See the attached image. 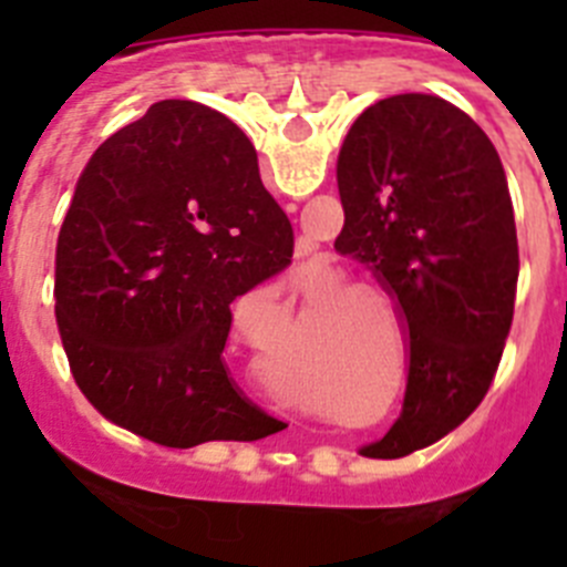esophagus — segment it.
<instances>
[{
	"label": "esophagus",
	"mask_w": 567,
	"mask_h": 567,
	"mask_svg": "<svg viewBox=\"0 0 567 567\" xmlns=\"http://www.w3.org/2000/svg\"><path fill=\"white\" fill-rule=\"evenodd\" d=\"M289 207H292V209H295V204H289Z\"/></svg>",
	"instance_id": "34e87169"
}]
</instances>
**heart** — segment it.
<instances>
[{
  "mask_svg": "<svg viewBox=\"0 0 567 567\" xmlns=\"http://www.w3.org/2000/svg\"><path fill=\"white\" fill-rule=\"evenodd\" d=\"M360 287H363L365 292H374V289H372V284H360Z\"/></svg>",
  "mask_w": 567,
  "mask_h": 567,
  "instance_id": "1",
  "label": "heart"
}]
</instances>
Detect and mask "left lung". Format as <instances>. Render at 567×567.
<instances>
[{"mask_svg": "<svg viewBox=\"0 0 567 567\" xmlns=\"http://www.w3.org/2000/svg\"><path fill=\"white\" fill-rule=\"evenodd\" d=\"M338 189L334 249L372 269L409 334L389 452H363L403 457L463 423L497 374L519 278L514 204L488 135L429 93L380 99L354 118Z\"/></svg>", "mask_w": 567, "mask_h": 567, "instance_id": "left-lung-1", "label": "left lung"}]
</instances>
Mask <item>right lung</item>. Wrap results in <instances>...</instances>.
<instances>
[{"instance_id": "obj_1", "label": "right lung", "mask_w": 567, "mask_h": 567, "mask_svg": "<svg viewBox=\"0 0 567 567\" xmlns=\"http://www.w3.org/2000/svg\"><path fill=\"white\" fill-rule=\"evenodd\" d=\"M292 247L240 127L155 102L93 153L59 229L56 323L84 398L167 449L287 429L244 398L224 346L229 303L287 269Z\"/></svg>"}]
</instances>
